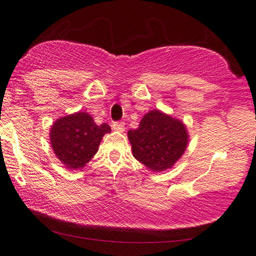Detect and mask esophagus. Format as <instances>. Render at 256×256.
Here are the masks:
<instances>
[{"mask_svg":"<svg viewBox=\"0 0 256 256\" xmlns=\"http://www.w3.org/2000/svg\"><path fill=\"white\" fill-rule=\"evenodd\" d=\"M112 128L118 132H122L124 130V122H114V124H112Z\"/></svg>","mask_w":256,"mask_h":256,"instance_id":"1","label":"esophagus"}]
</instances>
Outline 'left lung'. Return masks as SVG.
<instances>
[{
    "instance_id": "left-lung-1",
    "label": "left lung",
    "mask_w": 256,
    "mask_h": 256,
    "mask_svg": "<svg viewBox=\"0 0 256 256\" xmlns=\"http://www.w3.org/2000/svg\"><path fill=\"white\" fill-rule=\"evenodd\" d=\"M132 155L152 171L172 168L188 146V134L185 124L178 118L150 110L142 118L138 128L128 132Z\"/></svg>"
}]
</instances>
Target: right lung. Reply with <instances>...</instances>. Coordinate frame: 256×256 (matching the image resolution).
Returning a JSON list of instances; mask_svg holds the SVG:
<instances>
[{
  "instance_id": "right-lung-1",
  "label": "right lung",
  "mask_w": 256,
  "mask_h": 256,
  "mask_svg": "<svg viewBox=\"0 0 256 256\" xmlns=\"http://www.w3.org/2000/svg\"><path fill=\"white\" fill-rule=\"evenodd\" d=\"M107 132H110L107 124L98 126L88 113L78 112L58 118L51 126V146L68 169H80L96 155Z\"/></svg>"
}]
</instances>
